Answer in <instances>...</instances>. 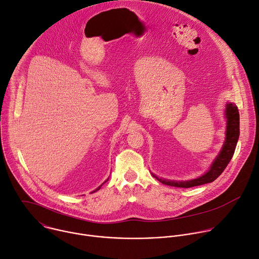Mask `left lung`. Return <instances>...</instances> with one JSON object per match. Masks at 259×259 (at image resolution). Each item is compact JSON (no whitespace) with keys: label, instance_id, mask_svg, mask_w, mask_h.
I'll list each match as a JSON object with an SVG mask.
<instances>
[{"label":"left lung","instance_id":"8db88e82","mask_svg":"<svg viewBox=\"0 0 259 259\" xmlns=\"http://www.w3.org/2000/svg\"><path fill=\"white\" fill-rule=\"evenodd\" d=\"M225 117L227 119V128H226V138L223 147L217 155V157L213 160L212 164L209 167V170L205 172L203 175L190 180H171L158 177L154 173L153 176L156 177L163 184H167L170 187L176 188H193L201 184H206L214 181L221 173L224 172L231 159L234 156L236 145L240 136V115L237 105L233 102L226 103Z\"/></svg>","mask_w":259,"mask_h":259}]
</instances>
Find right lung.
<instances>
[{"instance_id":"add662e5","label":"right lung","mask_w":259,"mask_h":259,"mask_svg":"<svg viewBox=\"0 0 259 259\" xmlns=\"http://www.w3.org/2000/svg\"><path fill=\"white\" fill-rule=\"evenodd\" d=\"M108 178H109V177H108ZM108 178H107V179H106V180H105V181H104V182H106V181H107V180H108ZM104 182H103V183H104ZM103 183H102V184H103ZM102 184H101V186H99V187H98V188H97V189H95V190H94V191H93V192H92V193H95V192H97V191H99V190H100V188H101V187H102Z\"/></svg>"}]
</instances>
